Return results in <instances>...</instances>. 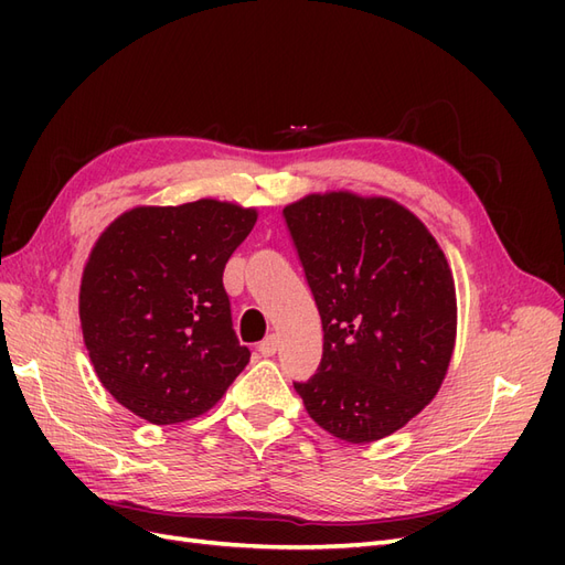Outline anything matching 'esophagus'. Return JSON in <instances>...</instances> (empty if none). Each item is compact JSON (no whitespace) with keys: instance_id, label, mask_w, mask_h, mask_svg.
Masks as SVG:
<instances>
[{"instance_id":"1","label":"esophagus","mask_w":565,"mask_h":565,"mask_svg":"<svg viewBox=\"0 0 565 565\" xmlns=\"http://www.w3.org/2000/svg\"><path fill=\"white\" fill-rule=\"evenodd\" d=\"M276 351H278V337L276 334H268L259 344V353L264 358H270V355H276Z\"/></svg>"}]
</instances>
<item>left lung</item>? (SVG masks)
<instances>
[{"mask_svg":"<svg viewBox=\"0 0 565 565\" xmlns=\"http://www.w3.org/2000/svg\"><path fill=\"white\" fill-rule=\"evenodd\" d=\"M322 320V358L295 382L347 443L405 426L438 393L457 332L455 280L422 221L388 198L313 193L282 210Z\"/></svg>","mask_w":565,"mask_h":565,"instance_id":"left-lung-1","label":"left lung"}]
</instances>
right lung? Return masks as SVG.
I'll return each mask as SVG.
<instances>
[{"label":"right lung","instance_id":"1","mask_svg":"<svg viewBox=\"0 0 565 565\" xmlns=\"http://www.w3.org/2000/svg\"><path fill=\"white\" fill-rule=\"evenodd\" d=\"M256 210L198 200L134 207L100 233L82 273L84 347L110 396L167 426L212 409L249 363L224 268Z\"/></svg>","mask_w":565,"mask_h":565}]
</instances>
